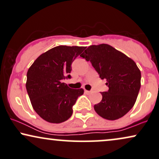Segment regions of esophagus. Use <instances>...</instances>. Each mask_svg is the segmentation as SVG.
Instances as JSON below:
<instances>
[{"instance_id": "1", "label": "esophagus", "mask_w": 159, "mask_h": 159, "mask_svg": "<svg viewBox=\"0 0 159 159\" xmlns=\"http://www.w3.org/2000/svg\"><path fill=\"white\" fill-rule=\"evenodd\" d=\"M85 92L86 94H90V93H92V91H88V90H85Z\"/></svg>"}]
</instances>
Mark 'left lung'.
Listing matches in <instances>:
<instances>
[{
    "instance_id": "8db88e82",
    "label": "left lung",
    "mask_w": 159,
    "mask_h": 159,
    "mask_svg": "<svg viewBox=\"0 0 159 159\" xmlns=\"http://www.w3.org/2000/svg\"><path fill=\"white\" fill-rule=\"evenodd\" d=\"M81 56L90 61L102 80L107 81V92L95 104V111L104 119L115 120L133 108L141 87V72L136 64L107 44L90 45Z\"/></svg>"
}]
</instances>
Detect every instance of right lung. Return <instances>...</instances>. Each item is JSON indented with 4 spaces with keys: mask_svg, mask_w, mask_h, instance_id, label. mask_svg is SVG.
<instances>
[{
    "mask_svg": "<svg viewBox=\"0 0 159 159\" xmlns=\"http://www.w3.org/2000/svg\"><path fill=\"white\" fill-rule=\"evenodd\" d=\"M86 47L59 45L40 55L27 73L26 90L40 117L61 123L73 114V106L83 89H71L62 81L71 78V64Z\"/></svg>",
    "mask_w": 159,
    "mask_h": 159,
    "instance_id": "1",
    "label": "right lung"
}]
</instances>
